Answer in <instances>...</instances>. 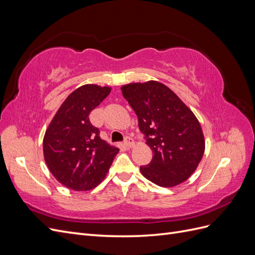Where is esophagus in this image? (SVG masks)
Masks as SVG:
<instances>
[{
    "label": "esophagus",
    "mask_w": 255,
    "mask_h": 255,
    "mask_svg": "<svg viewBox=\"0 0 255 255\" xmlns=\"http://www.w3.org/2000/svg\"><path fill=\"white\" fill-rule=\"evenodd\" d=\"M125 144L128 146V148H132V146H134V139L132 137L127 136L125 139Z\"/></svg>",
    "instance_id": "obj_1"
}]
</instances>
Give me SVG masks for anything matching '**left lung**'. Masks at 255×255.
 <instances>
[{"label": "left lung", "mask_w": 255, "mask_h": 255, "mask_svg": "<svg viewBox=\"0 0 255 255\" xmlns=\"http://www.w3.org/2000/svg\"><path fill=\"white\" fill-rule=\"evenodd\" d=\"M121 90L153 151L150 164L140 166L142 175L163 187L186 181L205 149L202 128L194 113L170 88L156 81L125 85Z\"/></svg>", "instance_id": "left-lung-1"}]
</instances>
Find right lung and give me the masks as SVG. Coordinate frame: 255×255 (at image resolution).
<instances>
[{"label":"right lung","mask_w":255,"mask_h":255,"mask_svg":"<svg viewBox=\"0 0 255 255\" xmlns=\"http://www.w3.org/2000/svg\"><path fill=\"white\" fill-rule=\"evenodd\" d=\"M110 87L84 85L70 94L54 116L43 138V154L55 179L73 190L101 182L119 149L100 137L89 114L110 95Z\"/></svg>","instance_id":"obj_1"}]
</instances>
